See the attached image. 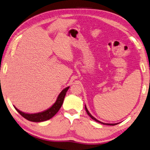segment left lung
I'll return each instance as SVG.
<instances>
[{
  "instance_id": "1",
  "label": "left lung",
  "mask_w": 150,
  "mask_h": 150,
  "mask_svg": "<svg viewBox=\"0 0 150 150\" xmlns=\"http://www.w3.org/2000/svg\"><path fill=\"white\" fill-rule=\"evenodd\" d=\"M85 110H86V112H87V113L88 114V115H89V117H91V118L92 119V120H95V121H96V122H97L100 123H101V124H103V125H117V123H103V122H99V120H97L96 118H95L94 117H93V116L91 115V113H90L89 112V111L87 110V108H86V105L85 106Z\"/></svg>"
}]
</instances>
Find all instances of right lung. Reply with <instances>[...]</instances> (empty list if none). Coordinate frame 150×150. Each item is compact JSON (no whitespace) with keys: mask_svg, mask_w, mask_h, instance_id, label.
Returning <instances> with one entry per match:
<instances>
[{"mask_svg":"<svg viewBox=\"0 0 150 150\" xmlns=\"http://www.w3.org/2000/svg\"><path fill=\"white\" fill-rule=\"evenodd\" d=\"M69 87H67V88H65V89H64L63 91L60 93V94L59 95L56 102L53 104V105H52L51 108H50L46 111H42V112L38 113L28 114V113H23L22 111H19L18 109H16L15 107V108L16 109V110L23 116V117H25L26 119V120L30 121V122H45V121H47L49 120V119L53 117V116L58 112L59 109L61 108V107L63 103L64 98H65L66 93L69 89Z\"/></svg>","mask_w":150,"mask_h":150,"instance_id":"right-lung-1","label":"right lung"}]
</instances>
